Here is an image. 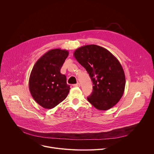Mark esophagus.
Masks as SVG:
<instances>
[{"instance_id":"34e87169","label":"esophagus","mask_w":154,"mask_h":154,"mask_svg":"<svg viewBox=\"0 0 154 154\" xmlns=\"http://www.w3.org/2000/svg\"><path fill=\"white\" fill-rule=\"evenodd\" d=\"M73 86H75V87H80V84L79 83H76V84L73 85Z\"/></svg>"}]
</instances>
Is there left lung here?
Segmentation results:
<instances>
[{
	"label": "left lung",
	"mask_w": 154,
	"mask_h": 154,
	"mask_svg": "<svg viewBox=\"0 0 154 154\" xmlns=\"http://www.w3.org/2000/svg\"><path fill=\"white\" fill-rule=\"evenodd\" d=\"M77 61L89 74L93 93L88 100L99 110L114 106L122 97L125 86L124 71L119 60L107 49L86 45L74 52Z\"/></svg>",
	"instance_id": "8db88e82"
}]
</instances>
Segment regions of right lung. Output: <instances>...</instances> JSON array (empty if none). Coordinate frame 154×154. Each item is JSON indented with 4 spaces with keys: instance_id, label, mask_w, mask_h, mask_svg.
Listing matches in <instances>:
<instances>
[{
    "instance_id": "obj_1",
    "label": "right lung",
    "mask_w": 154,
    "mask_h": 154,
    "mask_svg": "<svg viewBox=\"0 0 154 154\" xmlns=\"http://www.w3.org/2000/svg\"><path fill=\"white\" fill-rule=\"evenodd\" d=\"M68 55L67 50L51 49L33 66L29 78V90L34 100L44 108H54L69 92L66 77L60 73Z\"/></svg>"
}]
</instances>
